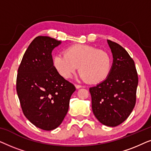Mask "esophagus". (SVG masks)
Wrapping results in <instances>:
<instances>
[{
    "label": "esophagus",
    "mask_w": 151,
    "mask_h": 151,
    "mask_svg": "<svg viewBox=\"0 0 151 151\" xmlns=\"http://www.w3.org/2000/svg\"><path fill=\"white\" fill-rule=\"evenodd\" d=\"M75 86L76 87V88H80L82 87V86L80 85V84H75Z\"/></svg>",
    "instance_id": "34e87169"
}]
</instances>
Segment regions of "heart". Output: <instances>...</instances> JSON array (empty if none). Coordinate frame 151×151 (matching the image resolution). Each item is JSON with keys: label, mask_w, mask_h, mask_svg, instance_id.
Masks as SVG:
<instances>
[{"label": "heart", "mask_w": 151, "mask_h": 151, "mask_svg": "<svg viewBox=\"0 0 151 151\" xmlns=\"http://www.w3.org/2000/svg\"><path fill=\"white\" fill-rule=\"evenodd\" d=\"M53 65L66 79L71 78L79 67L80 77L89 83H98L109 76L112 60L108 52L87 45H75L67 47L64 54L53 58Z\"/></svg>", "instance_id": "obj_1"}]
</instances>
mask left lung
Here are the masks:
<instances>
[{"label":"left lung","instance_id":"left-lung-1","mask_svg":"<svg viewBox=\"0 0 151 151\" xmlns=\"http://www.w3.org/2000/svg\"><path fill=\"white\" fill-rule=\"evenodd\" d=\"M113 64L104 81L89 88L92 110L104 125L117 127L124 122L135 105L138 76L133 58L121 45L108 40Z\"/></svg>","mask_w":151,"mask_h":151}]
</instances>
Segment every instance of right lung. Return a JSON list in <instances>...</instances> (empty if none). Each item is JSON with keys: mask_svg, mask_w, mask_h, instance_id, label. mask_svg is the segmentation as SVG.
Instances as JSON below:
<instances>
[{"mask_svg": "<svg viewBox=\"0 0 151 151\" xmlns=\"http://www.w3.org/2000/svg\"><path fill=\"white\" fill-rule=\"evenodd\" d=\"M60 41L38 36L28 47L18 69L16 91L24 116L45 131L56 129L69 110L76 91L53 65L52 50Z\"/></svg>", "mask_w": 151, "mask_h": 151, "instance_id": "add662e5", "label": "right lung"}]
</instances>
